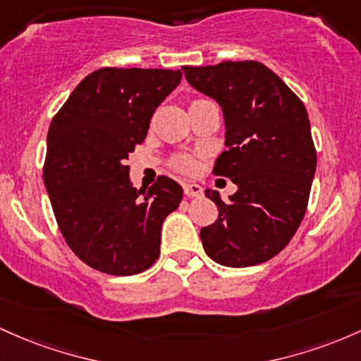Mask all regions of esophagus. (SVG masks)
Masks as SVG:
<instances>
[{
    "label": "esophagus",
    "instance_id": "34e87169",
    "mask_svg": "<svg viewBox=\"0 0 361 361\" xmlns=\"http://www.w3.org/2000/svg\"><path fill=\"white\" fill-rule=\"evenodd\" d=\"M184 192L188 197H200L202 194V188L200 184L191 182V184H184Z\"/></svg>",
    "mask_w": 361,
    "mask_h": 361
}]
</instances>
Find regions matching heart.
Wrapping results in <instances>:
<instances>
[{
  "instance_id": "b5f03b06",
  "label": "heart",
  "mask_w": 361,
  "mask_h": 361,
  "mask_svg": "<svg viewBox=\"0 0 361 361\" xmlns=\"http://www.w3.org/2000/svg\"><path fill=\"white\" fill-rule=\"evenodd\" d=\"M172 165L180 172H192L194 167H196V160L189 155H177L172 160Z\"/></svg>"
}]
</instances>
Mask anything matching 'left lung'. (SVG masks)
<instances>
[{"label":"left lung","instance_id":"left-lung-1","mask_svg":"<svg viewBox=\"0 0 361 361\" xmlns=\"http://www.w3.org/2000/svg\"><path fill=\"white\" fill-rule=\"evenodd\" d=\"M185 80L224 109L226 149L213 173L237 185L230 201L206 189L218 220L201 228L206 254L228 268H247L281 252L309 204L317 152L305 105L257 61L182 66Z\"/></svg>","mask_w":361,"mask_h":361}]
</instances>
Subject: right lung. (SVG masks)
Segmentation results:
<instances>
[{
	"instance_id": "1",
	"label": "right lung",
	"mask_w": 361,
	"mask_h": 361,
	"mask_svg": "<svg viewBox=\"0 0 361 361\" xmlns=\"http://www.w3.org/2000/svg\"><path fill=\"white\" fill-rule=\"evenodd\" d=\"M180 80L179 70L100 68L52 117L44 184L66 244L100 273L131 276L160 256L161 225L184 191L167 176L133 188L126 160Z\"/></svg>"
}]
</instances>
